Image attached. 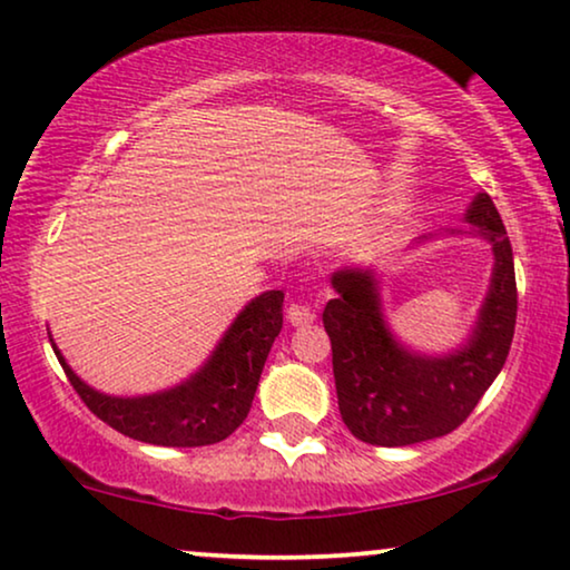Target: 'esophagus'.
<instances>
[{
  "instance_id": "1",
  "label": "esophagus",
  "mask_w": 570,
  "mask_h": 570,
  "mask_svg": "<svg viewBox=\"0 0 570 570\" xmlns=\"http://www.w3.org/2000/svg\"><path fill=\"white\" fill-rule=\"evenodd\" d=\"M286 317H289L292 325H309L315 321V309L309 305H302V302H292L286 307Z\"/></svg>"
}]
</instances>
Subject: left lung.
I'll list each match as a JSON object with an SVG mask.
<instances>
[{
	"label": "left lung",
	"mask_w": 570,
	"mask_h": 570,
	"mask_svg": "<svg viewBox=\"0 0 570 570\" xmlns=\"http://www.w3.org/2000/svg\"><path fill=\"white\" fill-rule=\"evenodd\" d=\"M464 222L469 234L490 242L495 265L472 333L445 354L401 344L385 321L373 268L333 271L336 297L323 309V325L331 336L341 420L362 443L401 449L449 435L503 370L515 328L513 249L488 193L469 203ZM432 237L438 234L420 242Z\"/></svg>",
	"instance_id": "obj_1"
}]
</instances>
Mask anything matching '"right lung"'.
Listing matches in <instances>:
<instances>
[{
    "label": "right lung",
    "instance_id": "obj_1",
    "mask_svg": "<svg viewBox=\"0 0 570 570\" xmlns=\"http://www.w3.org/2000/svg\"><path fill=\"white\" fill-rule=\"evenodd\" d=\"M284 325V292L247 302L214 352L187 381L146 396H109L78 377L55 348L72 389L98 420L121 435L169 449H197L229 438L253 406L263 364Z\"/></svg>",
    "mask_w": 570,
    "mask_h": 570
}]
</instances>
